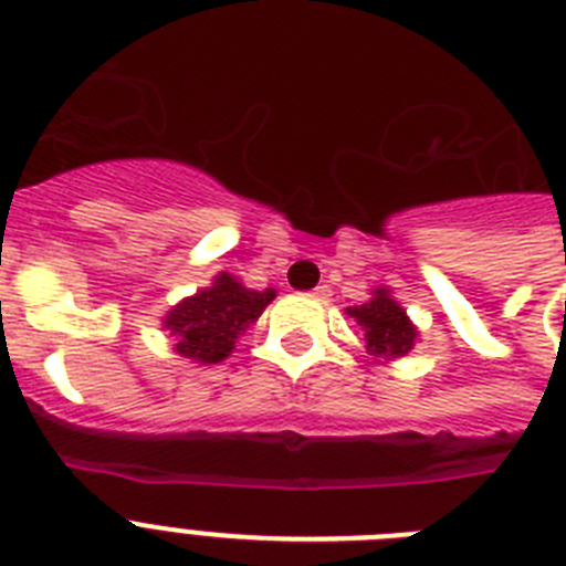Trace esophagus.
<instances>
[{
  "instance_id": "1",
  "label": "esophagus",
  "mask_w": 566,
  "mask_h": 566,
  "mask_svg": "<svg viewBox=\"0 0 566 566\" xmlns=\"http://www.w3.org/2000/svg\"><path fill=\"white\" fill-rule=\"evenodd\" d=\"M312 294H314V297H328V294H332V289H328L326 283H319V286L312 289Z\"/></svg>"
}]
</instances>
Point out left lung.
<instances>
[{
  "label": "left lung",
  "mask_w": 566,
  "mask_h": 566,
  "mask_svg": "<svg viewBox=\"0 0 566 566\" xmlns=\"http://www.w3.org/2000/svg\"><path fill=\"white\" fill-rule=\"evenodd\" d=\"M348 314L365 328V345L374 357H405L413 348L417 328L385 289L374 292L363 306L348 308Z\"/></svg>",
  "instance_id": "8db88e82"
}]
</instances>
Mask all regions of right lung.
<instances>
[{
  "instance_id": "1",
  "label": "right lung",
  "mask_w": 566,
  "mask_h": 566,
  "mask_svg": "<svg viewBox=\"0 0 566 566\" xmlns=\"http://www.w3.org/2000/svg\"><path fill=\"white\" fill-rule=\"evenodd\" d=\"M272 300L274 289L254 292L223 272L212 286L178 303L164 317V328L175 337V352L181 357L221 363L234 348L238 334L247 332Z\"/></svg>"
}]
</instances>
